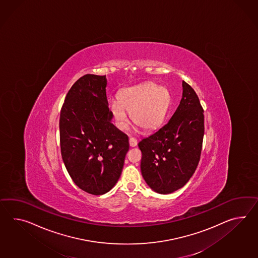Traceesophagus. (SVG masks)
<instances>
[{"label":"esophagus","instance_id":"obj_1","mask_svg":"<svg viewBox=\"0 0 258 258\" xmlns=\"http://www.w3.org/2000/svg\"><path fill=\"white\" fill-rule=\"evenodd\" d=\"M137 144H138V141H137V139L133 138V137H131V138H130V145H131L132 147L136 146Z\"/></svg>","mask_w":258,"mask_h":258}]
</instances>
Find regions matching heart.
Returning <instances> with one entry per match:
<instances>
[{
	"label": "heart",
	"mask_w": 258,
	"mask_h": 258,
	"mask_svg": "<svg viewBox=\"0 0 258 258\" xmlns=\"http://www.w3.org/2000/svg\"><path fill=\"white\" fill-rule=\"evenodd\" d=\"M170 101L167 88L146 83L123 89L118 95V101L110 102V111L119 130L123 131L127 126V111L131 112V118L135 125L145 132H151L162 123Z\"/></svg>",
	"instance_id": "1"
}]
</instances>
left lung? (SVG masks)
<instances>
[{
	"label": "left lung",
	"mask_w": 258,
	"mask_h": 258,
	"mask_svg": "<svg viewBox=\"0 0 258 258\" xmlns=\"http://www.w3.org/2000/svg\"><path fill=\"white\" fill-rule=\"evenodd\" d=\"M204 111L195 90L182 81V97L163 126L138 144L141 170L146 183L159 194H170L188 182L201 159Z\"/></svg>",
	"instance_id": "left-lung-1"
}]
</instances>
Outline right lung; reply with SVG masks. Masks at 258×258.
<instances>
[{
	"mask_svg": "<svg viewBox=\"0 0 258 258\" xmlns=\"http://www.w3.org/2000/svg\"><path fill=\"white\" fill-rule=\"evenodd\" d=\"M106 76L80 77L66 95L59 117L63 162L79 188L103 195L123 170L128 137L111 123Z\"/></svg>",
	"mask_w": 258,
	"mask_h": 258,
	"instance_id": "obj_1",
	"label": "right lung"
}]
</instances>
